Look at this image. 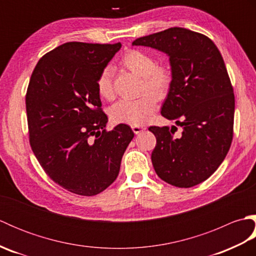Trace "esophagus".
Listing matches in <instances>:
<instances>
[{"instance_id":"esophagus-1","label":"esophagus","mask_w":256,"mask_h":256,"mask_svg":"<svg viewBox=\"0 0 256 256\" xmlns=\"http://www.w3.org/2000/svg\"><path fill=\"white\" fill-rule=\"evenodd\" d=\"M145 128H146L142 126V125H132V130L135 134H140V132H143Z\"/></svg>"}]
</instances>
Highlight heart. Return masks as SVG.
Listing matches in <instances>:
<instances>
[{
    "label": "heart",
    "instance_id": "b5f03b06",
    "mask_svg": "<svg viewBox=\"0 0 256 256\" xmlns=\"http://www.w3.org/2000/svg\"><path fill=\"white\" fill-rule=\"evenodd\" d=\"M121 62L130 72L143 77L142 90L150 94H144L136 99L118 101L112 106L110 116L116 123L143 125L155 111L157 101L154 97L162 99L170 91L172 82V72L166 64H156L153 56L138 50H131L125 52ZM96 88L102 99H112L113 86L110 68L106 67L101 70L96 81Z\"/></svg>",
    "mask_w": 256,
    "mask_h": 256
}]
</instances>
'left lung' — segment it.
<instances>
[{"label": "left lung", "mask_w": 256, "mask_h": 256, "mask_svg": "<svg viewBox=\"0 0 256 256\" xmlns=\"http://www.w3.org/2000/svg\"><path fill=\"white\" fill-rule=\"evenodd\" d=\"M132 45L167 54L172 66L160 113L182 132L175 135L177 126L148 128L156 138L154 170L172 186H196L218 170L233 138L234 94L224 58L209 37L182 27L140 37Z\"/></svg>", "instance_id": "8db88e82"}]
</instances>
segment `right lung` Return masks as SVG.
Returning <instances> with one entry per match:
<instances>
[{"instance_id":"add662e5","label":"right lung","mask_w":256,"mask_h":256,"mask_svg":"<svg viewBox=\"0 0 256 256\" xmlns=\"http://www.w3.org/2000/svg\"><path fill=\"white\" fill-rule=\"evenodd\" d=\"M121 46L69 42L42 56L32 74L26 92L30 148L50 179L72 194L94 196L110 186L134 138L126 124L106 131L96 88Z\"/></svg>"}]
</instances>
